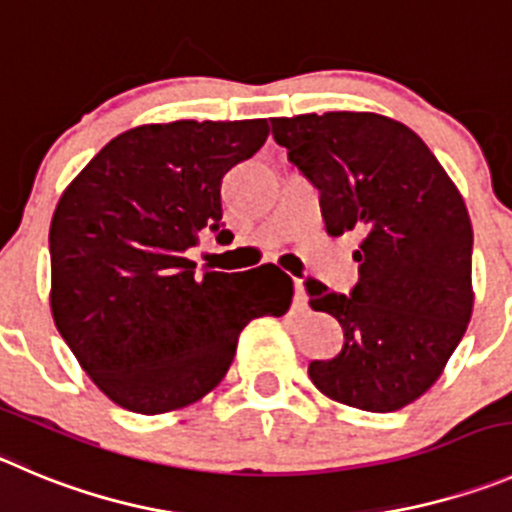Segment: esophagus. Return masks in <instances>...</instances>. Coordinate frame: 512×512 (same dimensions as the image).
<instances>
[{"mask_svg":"<svg viewBox=\"0 0 512 512\" xmlns=\"http://www.w3.org/2000/svg\"><path fill=\"white\" fill-rule=\"evenodd\" d=\"M293 308H295V310H305V308H308V298H305V290H303V283H300V280H295Z\"/></svg>","mask_w":512,"mask_h":512,"instance_id":"34e87169","label":"esophagus"}]
</instances>
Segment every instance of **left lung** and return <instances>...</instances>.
I'll list each match as a JSON object with an SVG mask.
<instances>
[{
	"label": "left lung",
	"instance_id": "left-lung-1",
	"mask_svg": "<svg viewBox=\"0 0 512 512\" xmlns=\"http://www.w3.org/2000/svg\"><path fill=\"white\" fill-rule=\"evenodd\" d=\"M290 164L321 191L328 234L361 232L358 283L333 293L305 280L310 308L331 313L343 348L308 374L331 399L396 412L424 394L472 313V224L427 143L376 113L270 118Z\"/></svg>",
	"mask_w": 512,
	"mask_h": 512
}]
</instances>
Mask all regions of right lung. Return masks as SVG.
Listing matches in <instances>:
<instances>
[{
  "label": "right lung",
  "instance_id": "right-lung-1",
  "mask_svg": "<svg viewBox=\"0 0 512 512\" xmlns=\"http://www.w3.org/2000/svg\"><path fill=\"white\" fill-rule=\"evenodd\" d=\"M265 118L151 123L105 143L50 224L52 318L105 396L138 414L202 399L227 374L242 328L283 315L280 267L204 272L189 250L229 242L222 179L267 141Z\"/></svg>",
  "mask_w": 512,
  "mask_h": 512
}]
</instances>
